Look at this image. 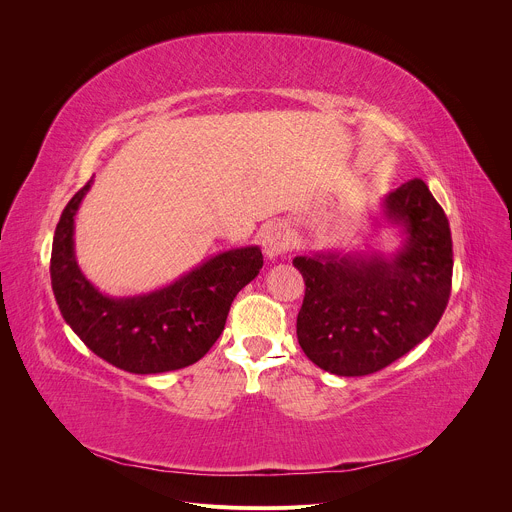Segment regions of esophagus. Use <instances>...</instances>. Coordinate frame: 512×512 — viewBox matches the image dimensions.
Masks as SVG:
<instances>
[{
	"mask_svg": "<svg viewBox=\"0 0 512 512\" xmlns=\"http://www.w3.org/2000/svg\"><path fill=\"white\" fill-rule=\"evenodd\" d=\"M289 245V239H287V231L281 223H267L261 231V247H263V253L269 257V259H275L279 257L281 253H285Z\"/></svg>",
	"mask_w": 512,
	"mask_h": 512,
	"instance_id": "1",
	"label": "esophagus"
}]
</instances>
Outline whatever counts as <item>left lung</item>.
<instances>
[{
  "label": "left lung",
  "instance_id": "obj_1",
  "mask_svg": "<svg viewBox=\"0 0 512 512\" xmlns=\"http://www.w3.org/2000/svg\"><path fill=\"white\" fill-rule=\"evenodd\" d=\"M381 208L401 229L397 253L318 251L294 259L306 281L298 342L338 377L389 367L433 332L450 300V223L425 182L401 184Z\"/></svg>",
  "mask_w": 512,
  "mask_h": 512
}]
</instances>
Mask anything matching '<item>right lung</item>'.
Masks as SVG:
<instances>
[{
    "label": "right lung",
    "instance_id": "obj_1",
    "mask_svg": "<svg viewBox=\"0 0 512 512\" xmlns=\"http://www.w3.org/2000/svg\"><path fill=\"white\" fill-rule=\"evenodd\" d=\"M93 178L70 198L54 231L50 279L64 322L97 356L135 375L178 371L200 360L225 330L231 304L257 277V245L218 253L150 294L111 298L75 255V216Z\"/></svg>",
    "mask_w": 512,
    "mask_h": 512
}]
</instances>
